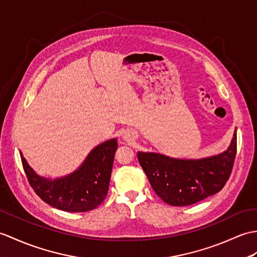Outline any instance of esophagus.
I'll list each match as a JSON object with an SVG mask.
<instances>
[{"label": "esophagus", "instance_id": "esophagus-1", "mask_svg": "<svg viewBox=\"0 0 257 257\" xmlns=\"http://www.w3.org/2000/svg\"><path fill=\"white\" fill-rule=\"evenodd\" d=\"M122 138L126 140V141H133L134 140V136H133V133H130V131H128V133H124Z\"/></svg>", "mask_w": 257, "mask_h": 257}]
</instances>
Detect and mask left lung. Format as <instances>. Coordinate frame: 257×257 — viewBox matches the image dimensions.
<instances>
[{"instance_id": "obj_1", "label": "left lung", "mask_w": 257, "mask_h": 257, "mask_svg": "<svg viewBox=\"0 0 257 257\" xmlns=\"http://www.w3.org/2000/svg\"><path fill=\"white\" fill-rule=\"evenodd\" d=\"M236 154V129L229 148L204 159H175L138 152L139 163L156 194L171 206H189L217 194L229 180Z\"/></svg>"}]
</instances>
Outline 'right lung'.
I'll return each mask as SVG.
<instances>
[{"instance_id": "1", "label": "right lung", "mask_w": 257, "mask_h": 257, "mask_svg": "<svg viewBox=\"0 0 257 257\" xmlns=\"http://www.w3.org/2000/svg\"><path fill=\"white\" fill-rule=\"evenodd\" d=\"M117 139L100 143L88 153L80 168L58 178L38 175L20 151L24 171L35 193L48 205L68 212H85L104 201L117 150Z\"/></svg>"}]
</instances>
